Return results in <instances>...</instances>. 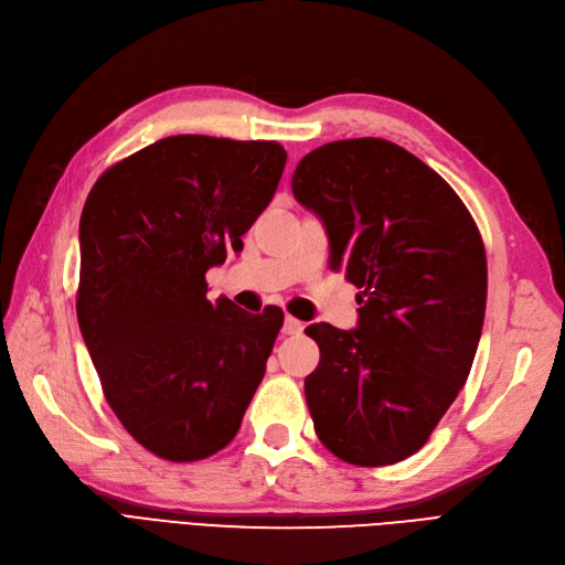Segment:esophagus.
<instances>
[{
  "label": "esophagus",
  "instance_id": "1",
  "mask_svg": "<svg viewBox=\"0 0 565 565\" xmlns=\"http://www.w3.org/2000/svg\"><path fill=\"white\" fill-rule=\"evenodd\" d=\"M303 330V323L292 316H285V323H282V334H299Z\"/></svg>",
  "mask_w": 565,
  "mask_h": 565
}]
</instances>
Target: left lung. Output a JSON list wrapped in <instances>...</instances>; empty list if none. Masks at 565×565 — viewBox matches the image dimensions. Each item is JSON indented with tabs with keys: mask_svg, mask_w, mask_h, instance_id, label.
<instances>
[{
	"mask_svg": "<svg viewBox=\"0 0 565 565\" xmlns=\"http://www.w3.org/2000/svg\"><path fill=\"white\" fill-rule=\"evenodd\" d=\"M295 200L330 239V268L361 287L359 323L307 328L318 439L354 466L416 454L466 385L482 334L487 258L468 209L430 166L377 137L313 149Z\"/></svg>",
	"mask_w": 565,
	"mask_h": 565,
	"instance_id": "8db88e82",
	"label": "left lung"
}]
</instances>
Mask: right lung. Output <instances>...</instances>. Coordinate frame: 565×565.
I'll list each match as a JSON object with an SVG mask.
<instances>
[{
  "label": "right lung",
  "mask_w": 565,
  "mask_h": 565,
  "mask_svg": "<svg viewBox=\"0 0 565 565\" xmlns=\"http://www.w3.org/2000/svg\"><path fill=\"white\" fill-rule=\"evenodd\" d=\"M278 142L175 135L111 166L81 216L78 323L106 402L145 449L200 461L237 435L282 311L206 299V270L270 204Z\"/></svg>",
  "instance_id": "obj_1"
}]
</instances>
